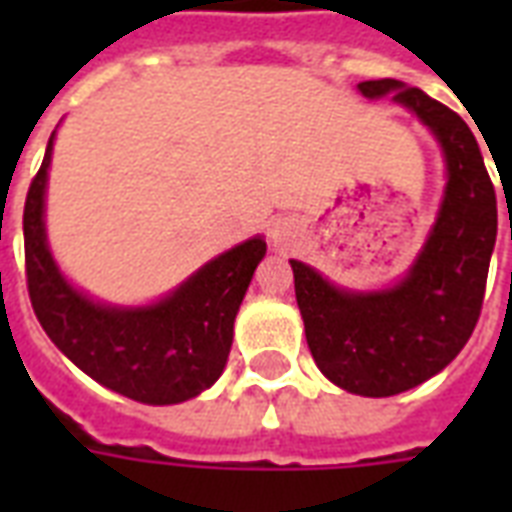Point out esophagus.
<instances>
[{"label":"esophagus","instance_id":"obj_1","mask_svg":"<svg viewBox=\"0 0 512 512\" xmlns=\"http://www.w3.org/2000/svg\"><path fill=\"white\" fill-rule=\"evenodd\" d=\"M289 233H292V228H289L287 220H276V223L271 225V241H273V247H287Z\"/></svg>","mask_w":512,"mask_h":512}]
</instances>
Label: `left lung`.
<instances>
[{
	"instance_id": "8db88e82",
	"label": "left lung",
	"mask_w": 512,
	"mask_h": 512,
	"mask_svg": "<svg viewBox=\"0 0 512 512\" xmlns=\"http://www.w3.org/2000/svg\"><path fill=\"white\" fill-rule=\"evenodd\" d=\"M358 90L366 98L393 92L412 108L436 132L449 170L436 228L398 287L348 295L289 260L313 361L348 393L382 398L441 372L473 335L497 239V193L473 132L452 108L398 79H369Z\"/></svg>"
}]
</instances>
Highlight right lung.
<instances>
[{
    "instance_id": "add662e5",
    "label": "right lung",
    "mask_w": 512,
    "mask_h": 512,
    "mask_svg": "<svg viewBox=\"0 0 512 512\" xmlns=\"http://www.w3.org/2000/svg\"><path fill=\"white\" fill-rule=\"evenodd\" d=\"M47 154L28 185L23 207L28 297L42 329L84 374L143 404H180L199 396L223 374L252 273L265 239H249L215 257L167 300L119 311L87 300L52 263L44 241Z\"/></svg>"
}]
</instances>
